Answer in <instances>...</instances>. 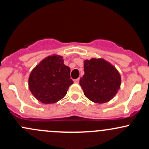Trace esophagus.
<instances>
[{
	"label": "esophagus",
	"mask_w": 149,
	"mask_h": 149,
	"mask_svg": "<svg viewBox=\"0 0 149 149\" xmlns=\"http://www.w3.org/2000/svg\"><path fill=\"white\" fill-rule=\"evenodd\" d=\"M79 78H78V79H74V83H77V84H78V83H79Z\"/></svg>",
	"instance_id": "obj_1"
}]
</instances>
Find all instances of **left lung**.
Returning <instances> with one entry per match:
<instances>
[{
  "label": "left lung",
  "instance_id": "obj_1",
  "mask_svg": "<svg viewBox=\"0 0 149 149\" xmlns=\"http://www.w3.org/2000/svg\"><path fill=\"white\" fill-rule=\"evenodd\" d=\"M84 74L79 84L84 95L97 104H103L112 100L121 86L119 71L103 58H92L84 61Z\"/></svg>",
  "mask_w": 149,
  "mask_h": 149
}]
</instances>
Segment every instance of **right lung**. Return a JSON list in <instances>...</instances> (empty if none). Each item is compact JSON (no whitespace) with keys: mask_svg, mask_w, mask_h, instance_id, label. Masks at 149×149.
<instances>
[{"mask_svg":"<svg viewBox=\"0 0 149 149\" xmlns=\"http://www.w3.org/2000/svg\"><path fill=\"white\" fill-rule=\"evenodd\" d=\"M73 84L70 68L64 64L63 57L49 55L30 72L28 87L37 100L42 104H54L61 100Z\"/></svg>","mask_w":149,"mask_h":149,"instance_id":"right-lung-1","label":"right lung"}]
</instances>
